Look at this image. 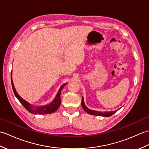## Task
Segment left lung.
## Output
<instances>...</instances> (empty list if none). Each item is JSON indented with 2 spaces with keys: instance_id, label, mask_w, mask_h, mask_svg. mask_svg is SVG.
<instances>
[{
  "instance_id": "8db88e82",
  "label": "left lung",
  "mask_w": 149,
  "mask_h": 149,
  "mask_svg": "<svg viewBox=\"0 0 149 149\" xmlns=\"http://www.w3.org/2000/svg\"><path fill=\"white\" fill-rule=\"evenodd\" d=\"M82 107L83 109L85 110V112H87L89 114H91V115H93V116H103V117H109L111 116L112 115L116 112L117 110H115V111H105V112H99V111H96V110H93L91 109H88L87 107L86 106L84 102V98L82 97Z\"/></svg>"
}]
</instances>
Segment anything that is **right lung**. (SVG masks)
Listing matches in <instances>:
<instances>
[{
  "instance_id": "1",
  "label": "right lung",
  "mask_w": 149,
  "mask_h": 149,
  "mask_svg": "<svg viewBox=\"0 0 149 149\" xmlns=\"http://www.w3.org/2000/svg\"><path fill=\"white\" fill-rule=\"evenodd\" d=\"M11 84H12L13 90L14 91V93H15L16 97L18 98L19 102L22 103V104L23 105V107H25L28 111L33 114H49V113L54 112L59 108V107H60L61 104V98H60L61 91L62 90V89H63V88L67 84V83H65V84H63L60 88L56 96H55L54 99L53 100V102L49 103V104L43 105V106L33 105L28 102H26V100H24L23 98L21 97V96L18 95V93L16 92L15 86H14L13 79H12V71H11Z\"/></svg>"
}]
</instances>
